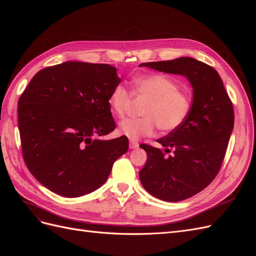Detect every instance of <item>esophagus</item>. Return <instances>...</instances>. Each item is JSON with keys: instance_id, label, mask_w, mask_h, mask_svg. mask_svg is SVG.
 <instances>
[{"instance_id": "34e87169", "label": "esophagus", "mask_w": 256, "mask_h": 256, "mask_svg": "<svg viewBox=\"0 0 256 256\" xmlns=\"http://www.w3.org/2000/svg\"><path fill=\"white\" fill-rule=\"evenodd\" d=\"M138 147H140V144H138L137 142H134V140L130 142V149H137Z\"/></svg>"}]
</instances>
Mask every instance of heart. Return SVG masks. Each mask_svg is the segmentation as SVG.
I'll return each mask as SVG.
<instances>
[{
	"instance_id": "1",
	"label": "heart",
	"mask_w": 256,
	"mask_h": 256,
	"mask_svg": "<svg viewBox=\"0 0 256 256\" xmlns=\"http://www.w3.org/2000/svg\"><path fill=\"white\" fill-rule=\"evenodd\" d=\"M132 94L136 98H147L142 118L126 119L119 124V132L130 140L151 136L158 128L170 133L180 128L192 112L193 103L186 93L168 76L153 72L130 80ZM108 105L116 118H123L132 105V96L121 84L116 86L108 98Z\"/></svg>"
}]
</instances>
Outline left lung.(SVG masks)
<instances>
[{
	"mask_svg": "<svg viewBox=\"0 0 256 256\" xmlns=\"http://www.w3.org/2000/svg\"><path fill=\"white\" fill-rule=\"evenodd\" d=\"M140 66L186 76L193 88V108L186 122L149 144L147 162L140 172L146 191L165 202H180L202 191L220 170L234 128L232 103L218 72L210 65L182 56L147 62Z\"/></svg>",
	"mask_w": 256,
	"mask_h": 256,
	"instance_id": "1",
	"label": "left lung"
}]
</instances>
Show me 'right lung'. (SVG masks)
<instances>
[{"label":"right lung","instance_id":"add662e5","mask_svg":"<svg viewBox=\"0 0 256 256\" xmlns=\"http://www.w3.org/2000/svg\"><path fill=\"white\" fill-rule=\"evenodd\" d=\"M121 79L109 64L68 61L40 70L18 102L28 170L56 194L79 197L103 186L126 137L98 140L116 128L108 98Z\"/></svg>","mask_w":256,"mask_h":256}]
</instances>
